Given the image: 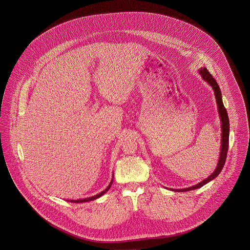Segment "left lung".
I'll return each instance as SVG.
<instances>
[{"label":"left lung","mask_w":250,"mask_h":250,"mask_svg":"<svg viewBox=\"0 0 250 250\" xmlns=\"http://www.w3.org/2000/svg\"><path fill=\"white\" fill-rule=\"evenodd\" d=\"M199 74L201 75L202 79L204 81H206L214 89V96H215V101L217 104L218 107V113H219V118L221 121V147H220V154H219V160L217 163V166L214 169V172L208 177V178L203 180L202 182L198 183L195 186L189 187V188H181V189H172L174 191H188V190H192V189H196L199 188L201 187H203L204 185H206L207 183H209L210 181H212L213 179L217 177V175L220 173V171L222 170L225 161H226V157H227V152H228V144H229V118H228V114H227V110L224 107L223 102H222V97H221V91L220 88L216 83V81L213 78V76L209 73L207 70V68H200L199 69Z\"/></svg>","instance_id":"1"}]
</instances>
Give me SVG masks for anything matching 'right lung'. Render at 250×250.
Returning <instances> with one entry per match:
<instances>
[{"label":"right lung","instance_id":"add662e5","mask_svg":"<svg viewBox=\"0 0 250 250\" xmlns=\"http://www.w3.org/2000/svg\"><path fill=\"white\" fill-rule=\"evenodd\" d=\"M112 182H113V178L111 179V181H110V183H109V185H108V187H107L106 189H104L103 191H101L100 193H98V194H96V195H94V196H92V197H88V198H84V199H78V200H70V202H74V203H82V202H87V201H91V200L97 199V198H99L100 196H102L104 193L107 192V190H108V188H110ZM68 201H69V200H68Z\"/></svg>","mask_w":250,"mask_h":250}]
</instances>
